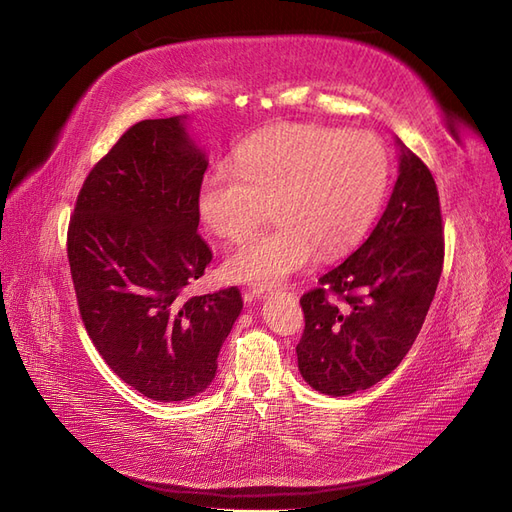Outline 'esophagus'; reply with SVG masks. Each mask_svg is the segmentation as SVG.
<instances>
[{"label": "esophagus", "mask_w": 512, "mask_h": 512, "mask_svg": "<svg viewBox=\"0 0 512 512\" xmlns=\"http://www.w3.org/2000/svg\"><path fill=\"white\" fill-rule=\"evenodd\" d=\"M251 293L255 295V298H266L268 293H272V289L270 287H263V285H253Z\"/></svg>", "instance_id": "obj_1"}]
</instances>
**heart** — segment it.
I'll use <instances>...</instances> for the list:
<instances>
[{
    "label": "heart",
    "instance_id": "1",
    "mask_svg": "<svg viewBox=\"0 0 512 512\" xmlns=\"http://www.w3.org/2000/svg\"><path fill=\"white\" fill-rule=\"evenodd\" d=\"M387 148L368 131L285 123L246 140L238 168H212L200 189V217L210 232L240 242L268 219L276 227L225 261L236 283L272 287L302 270L319 251L332 257L359 240L383 202Z\"/></svg>",
    "mask_w": 512,
    "mask_h": 512
}]
</instances>
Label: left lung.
<instances>
[{
  "instance_id": "obj_1",
  "label": "left lung",
  "mask_w": 512,
  "mask_h": 512,
  "mask_svg": "<svg viewBox=\"0 0 512 512\" xmlns=\"http://www.w3.org/2000/svg\"><path fill=\"white\" fill-rule=\"evenodd\" d=\"M400 176L368 240L300 298L304 381L327 395L370 389L417 340L444 263L438 187L398 140Z\"/></svg>"
}]
</instances>
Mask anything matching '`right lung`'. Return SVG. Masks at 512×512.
Returning <instances> with one entry per match:
<instances>
[{
  "label": "right lung",
  "instance_id": "add662e5",
  "mask_svg": "<svg viewBox=\"0 0 512 512\" xmlns=\"http://www.w3.org/2000/svg\"><path fill=\"white\" fill-rule=\"evenodd\" d=\"M185 117L131 125L82 183L68 227L80 319L121 381L157 402L202 393L242 310L236 287L185 298L212 251L197 234L206 155Z\"/></svg>",
  "mask_w": 512,
  "mask_h": 512
}]
</instances>
